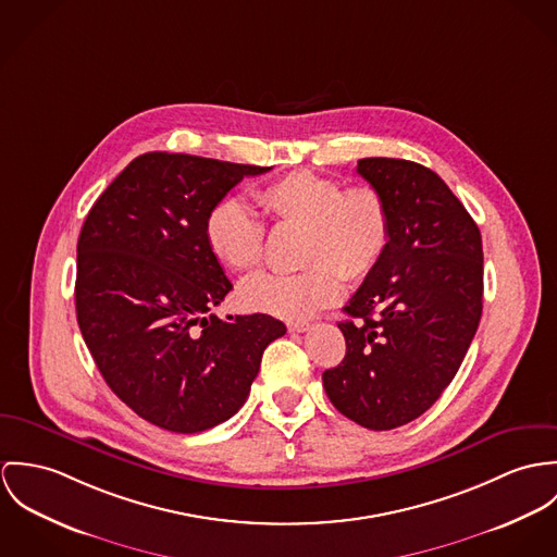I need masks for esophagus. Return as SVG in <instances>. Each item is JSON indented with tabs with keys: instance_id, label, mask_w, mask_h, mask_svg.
Here are the masks:
<instances>
[{
	"instance_id": "obj_1",
	"label": "esophagus",
	"mask_w": 557,
	"mask_h": 557,
	"mask_svg": "<svg viewBox=\"0 0 557 557\" xmlns=\"http://www.w3.org/2000/svg\"><path fill=\"white\" fill-rule=\"evenodd\" d=\"M309 326H311L309 322H290V324H288V329H290L293 333H306Z\"/></svg>"
}]
</instances>
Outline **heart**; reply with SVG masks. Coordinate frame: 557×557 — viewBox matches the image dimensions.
I'll use <instances>...</instances> for the list:
<instances>
[{
  "label": "heart",
  "mask_w": 557,
  "mask_h": 557,
  "mask_svg": "<svg viewBox=\"0 0 557 557\" xmlns=\"http://www.w3.org/2000/svg\"><path fill=\"white\" fill-rule=\"evenodd\" d=\"M273 224L306 226L301 273H256L244 282V308L282 320H304L337 301L342 282L363 280L391 242V218L373 187H346L311 171L288 173L256 191ZM205 237L213 256L233 271H249L264 256L262 220L239 198H222L207 215Z\"/></svg>",
  "instance_id": "obj_1"
}]
</instances>
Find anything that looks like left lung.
I'll return each mask as SVG.
<instances>
[{
	"label": "left lung",
	"mask_w": 557,
	"mask_h": 557,
	"mask_svg": "<svg viewBox=\"0 0 557 557\" xmlns=\"http://www.w3.org/2000/svg\"><path fill=\"white\" fill-rule=\"evenodd\" d=\"M386 202L391 242L344 311V361L322 373L331 404L373 432L430 410L459 370L483 313L481 231L430 169L363 158Z\"/></svg>",
	"instance_id": "obj_1"
}]
</instances>
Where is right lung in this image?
I'll use <instances>...</instances> for the list:
<instances>
[{
  "mask_svg": "<svg viewBox=\"0 0 557 557\" xmlns=\"http://www.w3.org/2000/svg\"><path fill=\"white\" fill-rule=\"evenodd\" d=\"M271 166L151 151L102 191L76 246V320L111 391L175 433L228 421L264 348L286 333L267 313H211L233 290L205 222L244 177Z\"/></svg>",
  "mask_w": 557,
  "mask_h": 557,
  "instance_id": "add662e5",
  "label": "right lung"
}]
</instances>
